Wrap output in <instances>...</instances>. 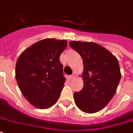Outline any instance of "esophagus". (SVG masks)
Instances as JSON below:
<instances>
[{
	"mask_svg": "<svg viewBox=\"0 0 133 133\" xmlns=\"http://www.w3.org/2000/svg\"><path fill=\"white\" fill-rule=\"evenodd\" d=\"M77 76V74H76V72H73V74L70 76V78L71 79H74L75 77Z\"/></svg>",
	"mask_w": 133,
	"mask_h": 133,
	"instance_id": "1",
	"label": "esophagus"
}]
</instances>
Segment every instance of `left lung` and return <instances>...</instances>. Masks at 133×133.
Returning <instances> with one entry per match:
<instances>
[{"instance_id": "left-lung-1", "label": "left lung", "mask_w": 133, "mask_h": 133, "mask_svg": "<svg viewBox=\"0 0 133 133\" xmlns=\"http://www.w3.org/2000/svg\"><path fill=\"white\" fill-rule=\"evenodd\" d=\"M83 62V87L74 93L75 104L81 111H100L115 94L121 79L117 58L103 46L93 42L71 41Z\"/></svg>"}]
</instances>
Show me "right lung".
I'll return each mask as SVG.
<instances>
[{"label": "right lung", "instance_id": "obj_1", "mask_svg": "<svg viewBox=\"0 0 133 133\" xmlns=\"http://www.w3.org/2000/svg\"><path fill=\"white\" fill-rule=\"evenodd\" d=\"M67 41L45 38L22 52L16 65V79L25 98L34 107L49 108L56 103L65 78L59 57Z\"/></svg>", "mask_w": 133, "mask_h": 133}]
</instances>
